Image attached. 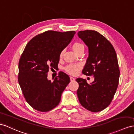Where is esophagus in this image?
Segmentation results:
<instances>
[{"label": "esophagus", "mask_w": 134, "mask_h": 134, "mask_svg": "<svg viewBox=\"0 0 134 134\" xmlns=\"http://www.w3.org/2000/svg\"><path fill=\"white\" fill-rule=\"evenodd\" d=\"M70 81H71V82H73V81H75V78H73V77H70Z\"/></svg>", "instance_id": "1"}]
</instances>
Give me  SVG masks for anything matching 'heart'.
<instances>
[{
    "label": "heart",
    "instance_id": "1",
    "mask_svg": "<svg viewBox=\"0 0 134 134\" xmlns=\"http://www.w3.org/2000/svg\"><path fill=\"white\" fill-rule=\"evenodd\" d=\"M72 49L76 53H78L82 51H84L85 46L81 43L75 42L72 46ZM63 54L64 51H62L60 53V57L62 56ZM81 68L82 65L81 64H71L65 67V70L71 75H76Z\"/></svg>",
    "mask_w": 134,
    "mask_h": 134
}]
</instances>
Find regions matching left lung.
<instances>
[{"instance_id": "obj_1", "label": "left lung", "mask_w": 134, "mask_h": 134, "mask_svg": "<svg viewBox=\"0 0 134 134\" xmlns=\"http://www.w3.org/2000/svg\"><path fill=\"white\" fill-rule=\"evenodd\" d=\"M78 35L88 48V57L82 70L93 75L94 81L88 84L86 79H76L79 103L86 109L100 111L109 105L118 85L120 71L116 53L109 41L94 30L79 31Z\"/></svg>"}]
</instances>
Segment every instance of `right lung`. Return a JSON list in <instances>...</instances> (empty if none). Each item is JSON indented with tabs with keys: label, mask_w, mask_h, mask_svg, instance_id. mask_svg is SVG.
<instances>
[{
	"label": "right lung",
	"mask_w": 134,
	"mask_h": 134,
	"mask_svg": "<svg viewBox=\"0 0 134 134\" xmlns=\"http://www.w3.org/2000/svg\"><path fill=\"white\" fill-rule=\"evenodd\" d=\"M75 34L74 31H47L36 35L25 47L19 61L18 81L26 101L34 109L48 111L59 104L70 78L61 72L51 82L47 74L57 67L61 52Z\"/></svg>",
	"instance_id": "obj_1"
}]
</instances>
